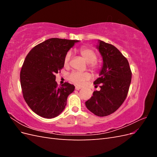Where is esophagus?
<instances>
[{
  "label": "esophagus",
  "mask_w": 157,
  "mask_h": 157,
  "mask_svg": "<svg viewBox=\"0 0 157 157\" xmlns=\"http://www.w3.org/2000/svg\"><path fill=\"white\" fill-rule=\"evenodd\" d=\"M82 88L80 87V86H75V90H79L80 89H81Z\"/></svg>",
  "instance_id": "esophagus-1"
}]
</instances>
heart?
<instances>
[{
    "instance_id": "b5f03b06",
    "label": "heart",
    "mask_w": 157,
    "mask_h": 157,
    "mask_svg": "<svg viewBox=\"0 0 157 157\" xmlns=\"http://www.w3.org/2000/svg\"><path fill=\"white\" fill-rule=\"evenodd\" d=\"M79 52L84 59L86 60L89 65V67L92 69H96L97 65L95 61L97 60V54L92 49L87 47H82L79 49ZM72 53L69 51L66 54L64 58V65L67 66L69 65L70 59L71 58ZM90 78V75L88 73H80L73 72L69 75V79L71 82L77 85H82L84 82Z\"/></svg>"
}]
</instances>
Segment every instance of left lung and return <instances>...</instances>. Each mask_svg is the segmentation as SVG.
Instances as JSON below:
<instances>
[{
  "instance_id": "left-lung-1",
  "label": "left lung",
  "mask_w": 157,
  "mask_h": 157,
  "mask_svg": "<svg viewBox=\"0 0 157 157\" xmlns=\"http://www.w3.org/2000/svg\"><path fill=\"white\" fill-rule=\"evenodd\" d=\"M97 49L103 58L99 77L94 82L100 90L85 102L87 109L98 117L111 115L124 101L129 90L132 72L129 63L115 46L98 40Z\"/></svg>"
}]
</instances>
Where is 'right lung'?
I'll return each mask as SVG.
<instances>
[{
  "instance_id": "obj_1",
  "label": "right lung",
  "mask_w": 157,
  "mask_h": 157,
  "mask_svg": "<svg viewBox=\"0 0 157 157\" xmlns=\"http://www.w3.org/2000/svg\"><path fill=\"white\" fill-rule=\"evenodd\" d=\"M79 41L52 38L27 55L20 72L21 86L25 102L38 115L52 118L64 110L75 86L65 82L58 87L55 75L63 67L67 52Z\"/></svg>"
}]
</instances>
